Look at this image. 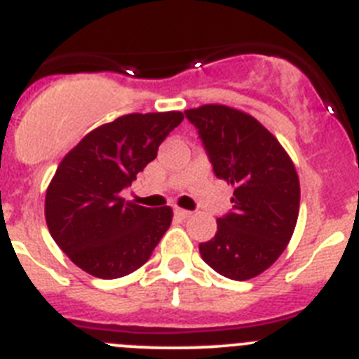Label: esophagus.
I'll use <instances>...</instances> for the list:
<instances>
[{
    "label": "esophagus",
    "mask_w": 359,
    "mask_h": 359,
    "mask_svg": "<svg viewBox=\"0 0 359 359\" xmlns=\"http://www.w3.org/2000/svg\"><path fill=\"white\" fill-rule=\"evenodd\" d=\"M174 214H176L177 217L187 219V217H190V214H192V212H189V210H183V208H176V210H174Z\"/></svg>",
    "instance_id": "1"
}]
</instances>
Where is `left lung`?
Instances as JSON below:
<instances>
[{"mask_svg": "<svg viewBox=\"0 0 359 359\" xmlns=\"http://www.w3.org/2000/svg\"><path fill=\"white\" fill-rule=\"evenodd\" d=\"M219 180L233 185V210L217 219L214 239L199 253L219 275L248 280L286 250L298 219L300 182L293 161L259 120L207 104L185 111Z\"/></svg>", "mask_w": 359, "mask_h": 359, "instance_id": "obj_1", "label": "left lung"}]
</instances>
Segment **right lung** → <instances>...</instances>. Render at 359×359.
I'll list each match as a JSON object with an SVG mask.
<instances>
[{
    "label": "right lung",
    "mask_w": 359,
    "mask_h": 359,
    "mask_svg": "<svg viewBox=\"0 0 359 359\" xmlns=\"http://www.w3.org/2000/svg\"><path fill=\"white\" fill-rule=\"evenodd\" d=\"M183 120L180 111L131 113L93 129L62 158L44 199L50 236L73 264L118 278L149 261L172 208H145L120 196Z\"/></svg>",
    "instance_id": "obj_1"
}]
</instances>
